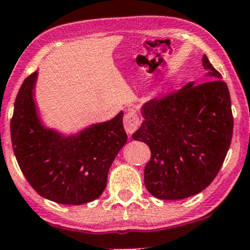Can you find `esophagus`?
<instances>
[{
  "label": "esophagus",
  "mask_w": 250,
  "mask_h": 250,
  "mask_svg": "<svg viewBox=\"0 0 250 250\" xmlns=\"http://www.w3.org/2000/svg\"><path fill=\"white\" fill-rule=\"evenodd\" d=\"M140 123V117L137 115V111L134 108H129L128 113L125 115L123 119V125H125V129L127 131V134H133L137 128H139Z\"/></svg>",
  "instance_id": "esophagus-1"
}]
</instances>
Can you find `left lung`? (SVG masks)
Wrapping results in <instances>:
<instances>
[{"instance_id": "1", "label": "left lung", "mask_w": 250, "mask_h": 250, "mask_svg": "<svg viewBox=\"0 0 250 250\" xmlns=\"http://www.w3.org/2000/svg\"><path fill=\"white\" fill-rule=\"evenodd\" d=\"M210 77L142 105L145 121L133 139L150 148L145 185L160 200H182L205 190L222 167L234 119L227 83L203 55Z\"/></svg>"}]
</instances>
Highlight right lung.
I'll return each mask as SVG.
<instances>
[{"label":"right lung","instance_id":"1","mask_svg":"<svg viewBox=\"0 0 250 250\" xmlns=\"http://www.w3.org/2000/svg\"><path fill=\"white\" fill-rule=\"evenodd\" d=\"M37 71L22 83L10 122L14 154L29 185L44 199L83 205L101 196L108 171L127 142L123 111L75 135L60 134L41 123L34 101Z\"/></svg>","mask_w":250,"mask_h":250}]
</instances>
